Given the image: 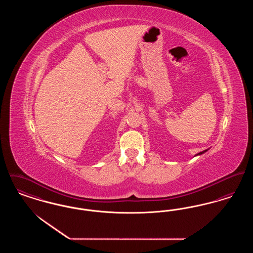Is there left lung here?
<instances>
[{
    "instance_id": "1",
    "label": "left lung",
    "mask_w": 253,
    "mask_h": 253,
    "mask_svg": "<svg viewBox=\"0 0 253 253\" xmlns=\"http://www.w3.org/2000/svg\"><path fill=\"white\" fill-rule=\"evenodd\" d=\"M208 150H205V151H203V152H200V153H198L197 155H195V156H200V155H202V154H204V153H206Z\"/></svg>"
}]
</instances>
